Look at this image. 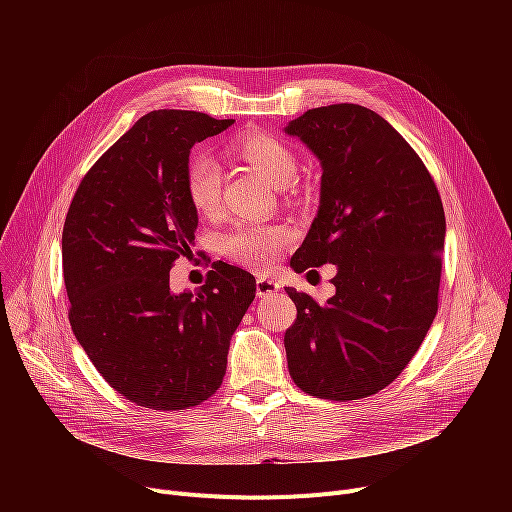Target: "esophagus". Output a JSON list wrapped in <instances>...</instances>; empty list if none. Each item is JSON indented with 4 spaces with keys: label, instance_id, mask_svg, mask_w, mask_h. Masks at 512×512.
<instances>
[{
    "label": "esophagus",
    "instance_id": "34e87169",
    "mask_svg": "<svg viewBox=\"0 0 512 512\" xmlns=\"http://www.w3.org/2000/svg\"><path fill=\"white\" fill-rule=\"evenodd\" d=\"M278 290H280V284L276 280L265 278V276L257 278V294H259V297H270V294H274Z\"/></svg>",
    "mask_w": 512,
    "mask_h": 512
}]
</instances>
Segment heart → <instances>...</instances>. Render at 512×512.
Here are the masks:
<instances>
[{"label":"heart","mask_w":512,"mask_h":512,"mask_svg":"<svg viewBox=\"0 0 512 512\" xmlns=\"http://www.w3.org/2000/svg\"><path fill=\"white\" fill-rule=\"evenodd\" d=\"M228 151L274 186L288 184L299 168L294 149L284 139L265 130L238 134L228 145ZM220 188L222 176L213 161L201 155L188 159L184 168V193L197 213L213 215L218 211ZM290 240L292 230L284 224L242 222L222 238V249L230 259L242 265L265 270L278 259Z\"/></svg>","instance_id":"b5f03b06"}]
</instances>
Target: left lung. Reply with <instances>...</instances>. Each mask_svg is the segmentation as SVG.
Returning <instances> with one entry per match:
<instances>
[{"instance_id":"obj_1","label":"left lung","mask_w":512,"mask_h":512,"mask_svg":"<svg viewBox=\"0 0 512 512\" xmlns=\"http://www.w3.org/2000/svg\"><path fill=\"white\" fill-rule=\"evenodd\" d=\"M284 130L324 170L317 218L290 265L338 267L326 305L286 288L297 305L284 334L290 378L317 398H365L398 378L438 313L442 199L413 147L363 105L315 107Z\"/></svg>"}]
</instances>
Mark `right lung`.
<instances>
[{"mask_svg":"<svg viewBox=\"0 0 512 512\" xmlns=\"http://www.w3.org/2000/svg\"><path fill=\"white\" fill-rule=\"evenodd\" d=\"M234 120L157 110L137 120L80 180L62 232L68 319L103 380L130 402L180 411L222 386L255 278L215 263L197 292L170 290L199 224L184 193L195 143Z\"/></svg>","mask_w":512,"mask_h":512,"instance_id":"add662e5","label":"right lung"}]
</instances>
